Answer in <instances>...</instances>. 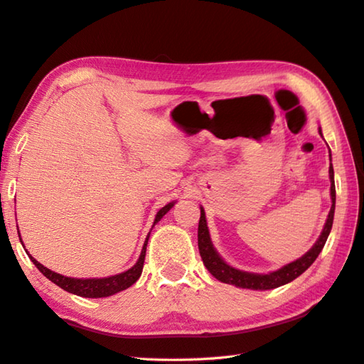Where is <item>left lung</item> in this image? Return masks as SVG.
<instances>
[{
	"instance_id": "8db88e82",
	"label": "left lung",
	"mask_w": 364,
	"mask_h": 364,
	"mask_svg": "<svg viewBox=\"0 0 364 364\" xmlns=\"http://www.w3.org/2000/svg\"><path fill=\"white\" fill-rule=\"evenodd\" d=\"M321 134V130H320ZM329 176H331V198H332V208L328 215V220H326L324 229L321 232V235L318 241L314 245V247L309 250V252L304 254L301 258H298L296 262L287 264L282 269H278L275 272L271 274H249V272H241L238 269L230 267L223 262L221 257L217 254V250L213 249L210 243V237H209V230L206 225V215H204V210L201 208V217L198 223V249H200V255L204 266L208 267V271L215 277L217 279L223 283L228 284H234L237 287H243V289H255V291H266V289H275L278 286H283L289 282H292L296 277H300L307 267H309L318 254L321 252V249L326 245V240L329 237V232L332 229V223H333V212H335V183H333V167L332 164L329 166Z\"/></svg>"
}]
</instances>
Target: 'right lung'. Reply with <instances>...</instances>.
I'll use <instances>...</instances> for the list:
<instances>
[{
    "label": "right lung",
    "mask_w": 364,
    "mask_h": 364,
    "mask_svg": "<svg viewBox=\"0 0 364 364\" xmlns=\"http://www.w3.org/2000/svg\"><path fill=\"white\" fill-rule=\"evenodd\" d=\"M173 206V203H169L167 206L161 208L160 210H158L156 217H155V221H154V226L156 225L158 221H160L167 212L171 210V208ZM18 235H20V232H18ZM151 235V234H149ZM149 235L144 241V246H143V250H141V255H139L136 264L129 269V271L123 272V274H118V275H114V277H107V278H87V279H80V278H69V277H64V275H60L57 272H52L50 269L44 267L43 264H40L36 259L31 257L32 263L38 267V271L46 277L49 278L52 283H55L57 286H60L61 289H64V291H68L70 294H75V295H80V296H86V298H101V296H109V295H114L119 291H124V289L132 286L136 279L139 278V275H141L143 272V266H144V257H146V246H147V240H149ZM23 243V241H21Z\"/></svg>",
    "instance_id": "1"
}]
</instances>
